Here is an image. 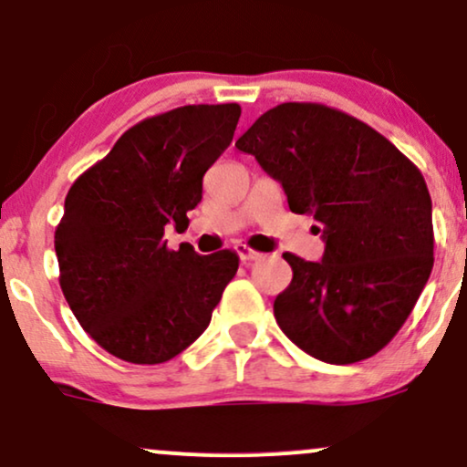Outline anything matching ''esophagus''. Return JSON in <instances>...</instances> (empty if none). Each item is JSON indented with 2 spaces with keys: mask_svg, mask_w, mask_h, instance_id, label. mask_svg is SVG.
Masks as SVG:
<instances>
[{
  "mask_svg": "<svg viewBox=\"0 0 467 467\" xmlns=\"http://www.w3.org/2000/svg\"><path fill=\"white\" fill-rule=\"evenodd\" d=\"M234 250H237L239 259L244 261V264H245V261H256V259H261V256H264L261 252L252 250L250 245H245V244H237V245H234Z\"/></svg>",
  "mask_w": 467,
  "mask_h": 467,
  "instance_id": "obj_1",
  "label": "esophagus"
}]
</instances>
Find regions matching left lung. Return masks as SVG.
I'll use <instances>...</instances> for the list:
<instances>
[{
	"label": "left lung",
	"mask_w": 467,
	"mask_h": 467,
	"mask_svg": "<svg viewBox=\"0 0 467 467\" xmlns=\"http://www.w3.org/2000/svg\"><path fill=\"white\" fill-rule=\"evenodd\" d=\"M234 147L323 233V261L283 254L294 272L275 301L283 334L329 364L384 349L432 270V202L420 169L382 133L318 103L276 105Z\"/></svg>",
	"instance_id": "8db88e82"
}]
</instances>
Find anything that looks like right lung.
<instances>
[{
  "instance_id": "right-lung-1",
  "label": "right lung",
  "mask_w": 467,
  "mask_h": 467,
  "mask_svg": "<svg viewBox=\"0 0 467 467\" xmlns=\"http://www.w3.org/2000/svg\"><path fill=\"white\" fill-rule=\"evenodd\" d=\"M237 103L186 105L147 118L74 182L55 233L58 283L77 320L111 356L160 364L192 345L237 275L230 250H169L189 226L203 173L233 142Z\"/></svg>"
}]
</instances>
